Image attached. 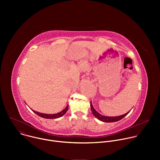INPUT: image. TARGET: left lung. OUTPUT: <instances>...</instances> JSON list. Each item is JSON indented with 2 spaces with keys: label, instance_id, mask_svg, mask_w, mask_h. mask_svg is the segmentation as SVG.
<instances>
[{
  "label": "left lung",
  "instance_id": "8db88e82",
  "mask_svg": "<svg viewBox=\"0 0 160 160\" xmlns=\"http://www.w3.org/2000/svg\"><path fill=\"white\" fill-rule=\"evenodd\" d=\"M90 108H91V111H92V112L93 113V115L99 120L102 121V122H118L120 120H122L123 118H124L126 115H127L128 112H127V113L124 114V115H121V116H118V117H105V116H103V115H101V114H99V112H98L94 108L93 106H92V102L90 101Z\"/></svg>",
  "mask_w": 160,
  "mask_h": 160
}]
</instances>
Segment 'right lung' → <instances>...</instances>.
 Returning <instances> with one entry per match:
<instances>
[{
  "label": "right lung",
  "instance_id": "obj_1",
  "mask_svg": "<svg viewBox=\"0 0 160 160\" xmlns=\"http://www.w3.org/2000/svg\"><path fill=\"white\" fill-rule=\"evenodd\" d=\"M68 109V104L66 106V107L61 112H58L56 114H53V115H51V114H44V113H41L35 111H33L37 114V115H38L39 117H42V118H47V119H54V118H58L59 117H61L62 116H63L64 114L66 112V111Z\"/></svg>",
  "mask_w": 160,
  "mask_h": 160
}]
</instances>
